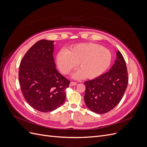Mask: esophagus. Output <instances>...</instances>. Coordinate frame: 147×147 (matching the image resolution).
<instances>
[{
	"instance_id": "esophagus-1",
	"label": "esophagus",
	"mask_w": 147,
	"mask_h": 147,
	"mask_svg": "<svg viewBox=\"0 0 147 147\" xmlns=\"http://www.w3.org/2000/svg\"><path fill=\"white\" fill-rule=\"evenodd\" d=\"M77 83L76 82H72L70 83V86H74L77 85Z\"/></svg>"
}]
</instances>
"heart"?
Instances as JSON below:
<instances>
[{"label":"heart","mask_w":147,"mask_h":147,"mask_svg":"<svg viewBox=\"0 0 147 147\" xmlns=\"http://www.w3.org/2000/svg\"><path fill=\"white\" fill-rule=\"evenodd\" d=\"M112 61L111 51L102 45L84 43L61 50L56 56V64L62 72L69 74L78 63V69L73 75L74 79L94 78L107 70Z\"/></svg>","instance_id":"b5f03b06"}]
</instances>
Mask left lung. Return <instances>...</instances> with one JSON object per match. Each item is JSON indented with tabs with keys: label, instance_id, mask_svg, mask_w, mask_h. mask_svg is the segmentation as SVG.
Here are the masks:
<instances>
[{
	"label": "left lung",
	"instance_id": "8db88e82",
	"mask_svg": "<svg viewBox=\"0 0 147 147\" xmlns=\"http://www.w3.org/2000/svg\"><path fill=\"white\" fill-rule=\"evenodd\" d=\"M116 55V60L109 72L84 82V102L94 113L104 114L113 109L126 90L128 84L126 64L118 50Z\"/></svg>",
	"mask_w": 147,
	"mask_h": 147
}]
</instances>
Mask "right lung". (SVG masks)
<instances>
[{"instance_id": "obj_1", "label": "right lung", "mask_w": 147, "mask_h": 147, "mask_svg": "<svg viewBox=\"0 0 147 147\" xmlns=\"http://www.w3.org/2000/svg\"><path fill=\"white\" fill-rule=\"evenodd\" d=\"M54 41L41 40L26 52L19 70V82L26 100L42 112L56 110L64 103L70 82L56 69Z\"/></svg>"}]
</instances>
